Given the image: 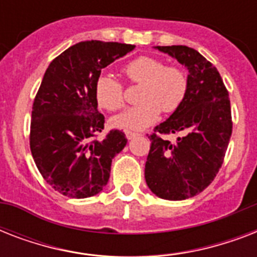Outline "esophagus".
<instances>
[{
	"instance_id": "1",
	"label": "esophagus",
	"mask_w": 257,
	"mask_h": 257,
	"mask_svg": "<svg viewBox=\"0 0 257 257\" xmlns=\"http://www.w3.org/2000/svg\"><path fill=\"white\" fill-rule=\"evenodd\" d=\"M125 136H126L128 140H132V139H135L136 136H139V133L132 132V131H125Z\"/></svg>"
}]
</instances>
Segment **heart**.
Listing matches in <instances>:
<instances>
[{
	"instance_id": "b5f03b06",
	"label": "heart",
	"mask_w": 257,
	"mask_h": 257,
	"mask_svg": "<svg viewBox=\"0 0 257 257\" xmlns=\"http://www.w3.org/2000/svg\"><path fill=\"white\" fill-rule=\"evenodd\" d=\"M128 81L139 85L136 106L125 110L113 118V125L121 129L140 131L164 113H173L183 105L188 93V76L176 65H164L159 58L140 56L124 66ZM97 104L109 112L124 106V86L118 80L108 74H101L94 82Z\"/></svg>"
}]
</instances>
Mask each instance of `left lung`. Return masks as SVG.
Instances as JSON below:
<instances>
[{"label": "left lung", "mask_w": 257, "mask_h": 257, "mask_svg": "<svg viewBox=\"0 0 257 257\" xmlns=\"http://www.w3.org/2000/svg\"><path fill=\"white\" fill-rule=\"evenodd\" d=\"M187 66L188 93L183 105L151 135L145 181L156 196L185 200L203 192L223 165L232 135L231 101L215 66L184 45L157 46ZM183 133L175 145L160 134Z\"/></svg>", "instance_id": "1"}]
</instances>
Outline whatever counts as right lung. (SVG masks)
Here are the masks:
<instances>
[{
  "label": "right lung",
  "mask_w": 257,
  "mask_h": 257,
  "mask_svg": "<svg viewBox=\"0 0 257 257\" xmlns=\"http://www.w3.org/2000/svg\"><path fill=\"white\" fill-rule=\"evenodd\" d=\"M133 49L120 42H78L44 74L32 110L30 151L44 180L61 195L85 199L102 191L112 159L126 145L117 129L97 140L105 118L97 110L94 82L101 69Z\"/></svg>",
  "instance_id": "obj_1"
}]
</instances>
